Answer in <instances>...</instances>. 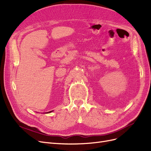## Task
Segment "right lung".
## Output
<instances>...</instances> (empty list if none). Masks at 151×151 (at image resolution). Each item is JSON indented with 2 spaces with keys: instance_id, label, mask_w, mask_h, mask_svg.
I'll return each mask as SVG.
<instances>
[{
  "instance_id": "add662e5",
  "label": "right lung",
  "mask_w": 151,
  "mask_h": 151,
  "mask_svg": "<svg viewBox=\"0 0 151 151\" xmlns=\"http://www.w3.org/2000/svg\"><path fill=\"white\" fill-rule=\"evenodd\" d=\"M53 111H49V112H47V113H51V112H52Z\"/></svg>"
}]
</instances>
